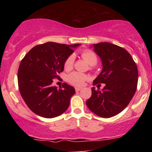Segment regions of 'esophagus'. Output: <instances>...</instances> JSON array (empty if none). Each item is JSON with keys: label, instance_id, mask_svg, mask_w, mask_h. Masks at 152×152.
<instances>
[{"label": "esophagus", "instance_id": "obj_1", "mask_svg": "<svg viewBox=\"0 0 152 152\" xmlns=\"http://www.w3.org/2000/svg\"><path fill=\"white\" fill-rule=\"evenodd\" d=\"M81 88H76V92H78V91H81Z\"/></svg>", "mask_w": 152, "mask_h": 152}]
</instances>
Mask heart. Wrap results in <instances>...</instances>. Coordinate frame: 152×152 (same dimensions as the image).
Returning <instances> with one entry per match:
<instances>
[{"label":"heart","instance_id":"b5f03b06","mask_svg":"<svg viewBox=\"0 0 152 152\" xmlns=\"http://www.w3.org/2000/svg\"><path fill=\"white\" fill-rule=\"evenodd\" d=\"M81 57L87 64H89L91 68L93 67V66H95L98 62V58H97L96 53L91 50H83L81 53ZM74 56H69L64 62V69L67 71L71 70L74 66ZM87 78H88V76L86 75L80 74L78 72H73L68 76V81L74 86H83L84 81Z\"/></svg>","mask_w":152,"mask_h":152}]
</instances>
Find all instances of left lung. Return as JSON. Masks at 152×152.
Returning a JSON list of instances; mask_svg holds the SVG:
<instances>
[{
    "label": "left lung",
    "mask_w": 152,
    "mask_h": 152,
    "mask_svg": "<svg viewBox=\"0 0 152 152\" xmlns=\"http://www.w3.org/2000/svg\"><path fill=\"white\" fill-rule=\"evenodd\" d=\"M93 46L103 66L94 80V85L105 83V86L102 91L92 87L91 96L86 101V105L100 117H112L121 112L133 98L137 87L138 69L124 48L108 42Z\"/></svg>",
    "instance_id": "left-lung-1"
}]
</instances>
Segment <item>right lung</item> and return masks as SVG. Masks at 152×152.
I'll list each match as a JSON object with an SVG mask.
<instances>
[{
    "label": "right lung",
    "instance_id": "obj_1",
    "mask_svg": "<svg viewBox=\"0 0 152 152\" xmlns=\"http://www.w3.org/2000/svg\"><path fill=\"white\" fill-rule=\"evenodd\" d=\"M80 44L47 42L34 46L20 62L18 71L20 93L33 112L44 118H54L65 112L75 88L64 83L57 88L53 78H59L66 59Z\"/></svg>",
    "mask_w": 152,
    "mask_h": 152
}]
</instances>
